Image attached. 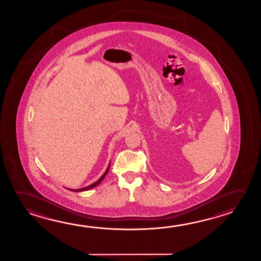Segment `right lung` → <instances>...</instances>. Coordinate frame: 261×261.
<instances>
[{
	"label": "right lung",
	"instance_id": "right-lung-1",
	"mask_svg": "<svg viewBox=\"0 0 261 261\" xmlns=\"http://www.w3.org/2000/svg\"><path fill=\"white\" fill-rule=\"evenodd\" d=\"M110 166H111V162H110V164H109V166H108L107 170H105V172H104L103 175L100 177V178L97 180V181L94 182L93 184H91V185H90V186L85 187V188H83V189H79V190H72V189H68L69 191H74V192H79V191H88V190H91V189H92V188H95L96 186H98L99 185V183L100 182L102 181L103 180V178H105V176L107 175L108 171H109V169H110Z\"/></svg>",
	"mask_w": 261,
	"mask_h": 261
}]
</instances>
